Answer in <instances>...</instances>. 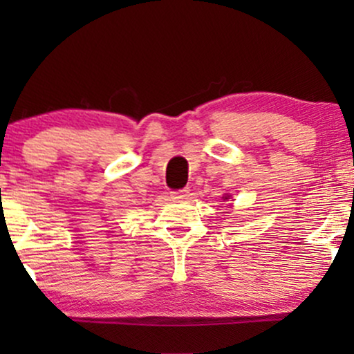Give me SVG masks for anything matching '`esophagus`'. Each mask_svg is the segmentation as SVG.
I'll return each mask as SVG.
<instances>
[{"mask_svg":"<svg viewBox=\"0 0 354 354\" xmlns=\"http://www.w3.org/2000/svg\"><path fill=\"white\" fill-rule=\"evenodd\" d=\"M188 195H190V190H188V188H182V190L171 192L172 200H185Z\"/></svg>","mask_w":354,"mask_h":354,"instance_id":"1","label":"esophagus"}]
</instances>
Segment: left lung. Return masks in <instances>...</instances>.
<instances>
[{
  "mask_svg": "<svg viewBox=\"0 0 354 354\" xmlns=\"http://www.w3.org/2000/svg\"><path fill=\"white\" fill-rule=\"evenodd\" d=\"M224 200H229V195H227V196H224Z\"/></svg>",
  "mask_w": 354,
  "mask_h": 354,
  "instance_id": "1",
  "label": "left lung"
}]
</instances>
